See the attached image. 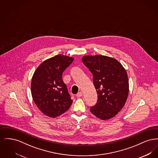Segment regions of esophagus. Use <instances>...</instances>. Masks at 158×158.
I'll return each mask as SVG.
<instances>
[{
    "mask_svg": "<svg viewBox=\"0 0 158 158\" xmlns=\"http://www.w3.org/2000/svg\"><path fill=\"white\" fill-rule=\"evenodd\" d=\"M82 95V92H79V93H77V94H76V97H81Z\"/></svg>",
    "mask_w": 158,
    "mask_h": 158,
    "instance_id": "esophagus-1",
    "label": "esophagus"
}]
</instances>
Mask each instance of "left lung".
<instances>
[{
    "mask_svg": "<svg viewBox=\"0 0 158 158\" xmlns=\"http://www.w3.org/2000/svg\"><path fill=\"white\" fill-rule=\"evenodd\" d=\"M82 60L92 73L98 94L97 102L90 112L103 120L113 118L127 99L129 85L125 69L116 59L102 55L85 56Z\"/></svg>",
    "mask_w": 158,
    "mask_h": 158,
    "instance_id": "left-lung-1",
    "label": "left lung"
}]
</instances>
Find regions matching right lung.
Listing matches in <instances>:
<instances>
[{"label":"right lung","instance_id":"right-lung-1","mask_svg":"<svg viewBox=\"0 0 158 158\" xmlns=\"http://www.w3.org/2000/svg\"><path fill=\"white\" fill-rule=\"evenodd\" d=\"M73 60L67 56L57 55L44 61L33 75L32 97L39 110L47 116H59L68 111L72 104L62 75Z\"/></svg>","mask_w":158,"mask_h":158}]
</instances>
